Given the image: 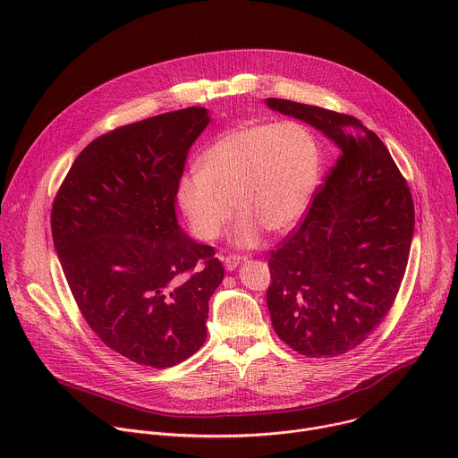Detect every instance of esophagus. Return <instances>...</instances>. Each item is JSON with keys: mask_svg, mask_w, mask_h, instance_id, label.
Masks as SVG:
<instances>
[{"mask_svg": "<svg viewBox=\"0 0 458 458\" xmlns=\"http://www.w3.org/2000/svg\"><path fill=\"white\" fill-rule=\"evenodd\" d=\"M241 260H242V257H239V255H226V257H223V263H225V268L228 270V272H232V270H235L239 265H241Z\"/></svg>", "mask_w": 458, "mask_h": 458, "instance_id": "34e87169", "label": "esophagus"}]
</instances>
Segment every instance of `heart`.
<instances>
[{
	"label": "heart",
	"mask_w": 458,
	"mask_h": 458,
	"mask_svg": "<svg viewBox=\"0 0 458 458\" xmlns=\"http://www.w3.org/2000/svg\"><path fill=\"white\" fill-rule=\"evenodd\" d=\"M177 182V203L193 233L217 239L241 214L232 242L251 248L260 230L283 233L306 212L318 177V147L297 121L250 123L226 130Z\"/></svg>",
	"instance_id": "obj_1"
}]
</instances>
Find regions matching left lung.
<instances>
[{"label": "left lung", "instance_id": "8db88e82", "mask_svg": "<svg viewBox=\"0 0 458 458\" xmlns=\"http://www.w3.org/2000/svg\"><path fill=\"white\" fill-rule=\"evenodd\" d=\"M267 105L320 130L339 150L301 226L272 250L267 292L281 341L306 357H337L394 306L415 228L411 191L357 117L277 98Z\"/></svg>", "mask_w": 458, "mask_h": 458}]
</instances>
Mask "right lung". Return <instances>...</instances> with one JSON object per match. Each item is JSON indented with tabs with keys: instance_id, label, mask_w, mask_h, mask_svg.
Wrapping results in <instances>:
<instances>
[{
	"instance_id": "obj_1",
	"label": "right lung",
	"mask_w": 458,
	"mask_h": 458,
	"mask_svg": "<svg viewBox=\"0 0 458 458\" xmlns=\"http://www.w3.org/2000/svg\"><path fill=\"white\" fill-rule=\"evenodd\" d=\"M210 123L190 106L119 126L74 161L52 205V239L85 320L114 352L170 368L207 339L225 277L214 248L175 216L190 147Z\"/></svg>"
}]
</instances>
